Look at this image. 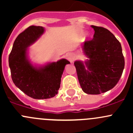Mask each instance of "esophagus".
<instances>
[{"label": "esophagus", "instance_id": "34e87169", "mask_svg": "<svg viewBox=\"0 0 133 133\" xmlns=\"http://www.w3.org/2000/svg\"><path fill=\"white\" fill-rule=\"evenodd\" d=\"M66 57H67V59H68V60H69L71 63H72L74 62V60L75 59V56L73 53H68V54L67 55Z\"/></svg>", "mask_w": 133, "mask_h": 133}]
</instances>
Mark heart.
I'll return each mask as SVG.
<instances>
[{
	"mask_svg": "<svg viewBox=\"0 0 133 133\" xmlns=\"http://www.w3.org/2000/svg\"><path fill=\"white\" fill-rule=\"evenodd\" d=\"M87 35H86V37H87Z\"/></svg>",
	"mask_w": 133,
	"mask_h": 133,
	"instance_id": "b5f03b06",
	"label": "heart"
}]
</instances>
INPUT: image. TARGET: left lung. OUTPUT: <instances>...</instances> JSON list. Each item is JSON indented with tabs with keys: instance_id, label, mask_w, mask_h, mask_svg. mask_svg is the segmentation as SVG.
<instances>
[{
	"instance_id": "left-lung-1",
	"label": "left lung",
	"mask_w": 133,
	"mask_h": 133,
	"mask_svg": "<svg viewBox=\"0 0 133 133\" xmlns=\"http://www.w3.org/2000/svg\"><path fill=\"white\" fill-rule=\"evenodd\" d=\"M91 27L95 30L93 38L85 41L82 46L89 60L85 65L81 61H75L74 64L83 91L98 95L117 84L122 75L125 60L121 44L112 33L103 27Z\"/></svg>"
}]
</instances>
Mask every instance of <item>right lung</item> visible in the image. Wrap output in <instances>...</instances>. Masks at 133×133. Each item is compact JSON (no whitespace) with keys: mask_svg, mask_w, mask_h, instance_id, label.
<instances>
[{"mask_svg":"<svg viewBox=\"0 0 133 133\" xmlns=\"http://www.w3.org/2000/svg\"><path fill=\"white\" fill-rule=\"evenodd\" d=\"M42 26L31 25L20 33L9 55V65L15 85L35 99L54 97L58 93L61 77L69 62L62 59L41 68L34 67L27 59V48L43 34Z\"/></svg>","mask_w":133,"mask_h":133,"instance_id":"1","label":"right lung"}]
</instances>
